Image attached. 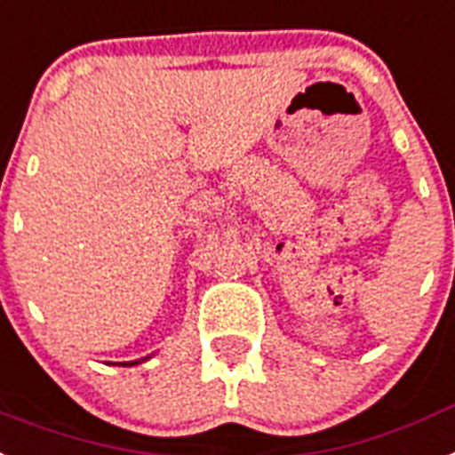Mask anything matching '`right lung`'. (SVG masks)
I'll list each match as a JSON object with an SVG mask.
<instances>
[{
	"mask_svg": "<svg viewBox=\"0 0 455 455\" xmlns=\"http://www.w3.org/2000/svg\"><path fill=\"white\" fill-rule=\"evenodd\" d=\"M148 358H152V354H150V356L140 358V361H129V363H120V365H124V368H132V365H139V363H143V361H148Z\"/></svg>",
	"mask_w": 455,
	"mask_h": 455,
	"instance_id": "add662e5",
	"label": "right lung"
}]
</instances>
